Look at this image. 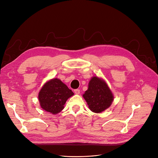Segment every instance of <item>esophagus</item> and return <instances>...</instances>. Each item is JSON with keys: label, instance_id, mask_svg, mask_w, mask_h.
Segmentation results:
<instances>
[{"label": "esophagus", "instance_id": "esophagus-1", "mask_svg": "<svg viewBox=\"0 0 158 158\" xmlns=\"http://www.w3.org/2000/svg\"><path fill=\"white\" fill-rule=\"evenodd\" d=\"M74 93H75V94H79L80 93V90L78 89H74Z\"/></svg>", "mask_w": 158, "mask_h": 158}]
</instances>
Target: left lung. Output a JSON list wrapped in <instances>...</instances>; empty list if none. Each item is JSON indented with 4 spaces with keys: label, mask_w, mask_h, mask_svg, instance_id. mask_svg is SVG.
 Returning <instances> with one entry per match:
<instances>
[{
    "label": "left lung",
    "mask_w": 158,
    "mask_h": 158,
    "mask_svg": "<svg viewBox=\"0 0 158 158\" xmlns=\"http://www.w3.org/2000/svg\"><path fill=\"white\" fill-rule=\"evenodd\" d=\"M89 109L94 113H101L108 108L113 101V95L105 81L98 77H93L88 89L83 94Z\"/></svg>",
    "instance_id": "1"
}]
</instances>
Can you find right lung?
Segmentation results:
<instances>
[{
	"instance_id": "obj_1",
	"label": "right lung",
	"mask_w": 158,
	"mask_h": 158,
	"mask_svg": "<svg viewBox=\"0 0 158 158\" xmlns=\"http://www.w3.org/2000/svg\"><path fill=\"white\" fill-rule=\"evenodd\" d=\"M74 93L60 79L55 78L47 82L38 94L42 109L52 114H57L64 108L68 98Z\"/></svg>"
}]
</instances>
